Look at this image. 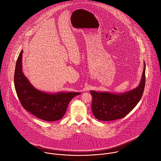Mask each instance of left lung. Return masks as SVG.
Listing matches in <instances>:
<instances>
[{
	"label": "left lung",
	"mask_w": 161,
	"mask_h": 161,
	"mask_svg": "<svg viewBox=\"0 0 161 161\" xmlns=\"http://www.w3.org/2000/svg\"><path fill=\"white\" fill-rule=\"evenodd\" d=\"M139 85L123 93L91 90L92 110L95 118L101 121H111L122 119L132 110L141 100L146 84V64Z\"/></svg>",
	"instance_id": "1"
}]
</instances>
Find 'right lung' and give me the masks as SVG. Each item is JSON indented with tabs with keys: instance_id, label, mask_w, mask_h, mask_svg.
<instances>
[{
	"instance_id": "right-lung-1",
	"label": "right lung",
	"mask_w": 161,
	"mask_h": 161,
	"mask_svg": "<svg viewBox=\"0 0 161 161\" xmlns=\"http://www.w3.org/2000/svg\"><path fill=\"white\" fill-rule=\"evenodd\" d=\"M21 50L15 64L14 86L24 108L35 117L48 122L61 119L65 114L69 102L80 92L49 93L35 88L22 71Z\"/></svg>"
}]
</instances>
